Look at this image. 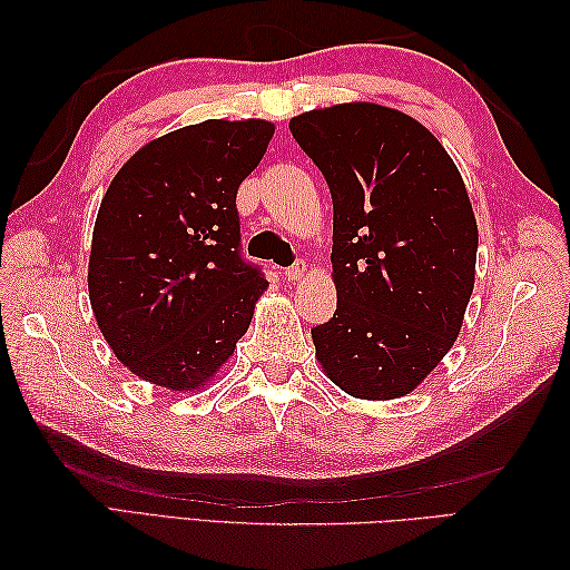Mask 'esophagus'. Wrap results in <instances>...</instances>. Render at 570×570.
I'll return each instance as SVG.
<instances>
[{
	"instance_id": "1",
	"label": "esophagus",
	"mask_w": 570,
	"mask_h": 570,
	"mask_svg": "<svg viewBox=\"0 0 570 570\" xmlns=\"http://www.w3.org/2000/svg\"><path fill=\"white\" fill-rule=\"evenodd\" d=\"M304 274H306V262L304 259H296L292 266H288V269H284V278L286 282H298V278H304Z\"/></svg>"
}]
</instances>
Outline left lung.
<instances>
[{"label": "left lung", "instance_id": "left-lung-1", "mask_svg": "<svg viewBox=\"0 0 570 570\" xmlns=\"http://www.w3.org/2000/svg\"><path fill=\"white\" fill-rule=\"evenodd\" d=\"M333 198L337 308L311 331L328 377L396 399L451 350L475 284L478 225L431 131L392 107L335 105L288 122Z\"/></svg>", "mask_w": 570, "mask_h": 570}]
</instances>
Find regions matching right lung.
I'll list each match as a JSON object with an SVG mask.
<instances>
[{
	"mask_svg": "<svg viewBox=\"0 0 570 570\" xmlns=\"http://www.w3.org/2000/svg\"><path fill=\"white\" fill-rule=\"evenodd\" d=\"M272 135L264 119L168 131L107 188L92 233L90 304L137 377L200 390L247 333L266 278L242 257L237 188Z\"/></svg>",
	"mask_w": 570,
	"mask_h": 570,
	"instance_id": "1",
	"label": "right lung"
}]
</instances>
